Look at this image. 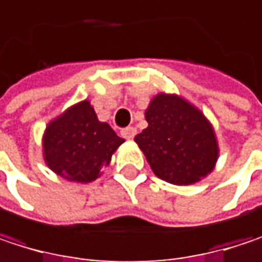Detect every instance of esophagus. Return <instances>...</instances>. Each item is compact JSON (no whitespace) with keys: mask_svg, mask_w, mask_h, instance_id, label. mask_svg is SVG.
Listing matches in <instances>:
<instances>
[{"mask_svg":"<svg viewBox=\"0 0 262 262\" xmlns=\"http://www.w3.org/2000/svg\"><path fill=\"white\" fill-rule=\"evenodd\" d=\"M135 135H136V129L135 127H126V129L121 130V136L126 138V139H132Z\"/></svg>","mask_w":262,"mask_h":262,"instance_id":"obj_1","label":"esophagus"}]
</instances>
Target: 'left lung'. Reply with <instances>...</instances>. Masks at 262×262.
Listing matches in <instances>:
<instances>
[{
	"label": "left lung",
	"mask_w": 262,
	"mask_h": 262,
	"mask_svg": "<svg viewBox=\"0 0 262 262\" xmlns=\"http://www.w3.org/2000/svg\"><path fill=\"white\" fill-rule=\"evenodd\" d=\"M147 129L135 136L153 173L173 185L206 178L219 159L212 124L181 95L161 92L145 109Z\"/></svg>",
	"instance_id": "left-lung-1"
}]
</instances>
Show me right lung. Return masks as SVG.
Returning a JSON list of instances; mask_svg holds the SVG:
<instances>
[{"label":"right lung","mask_w":262,"mask_h":262,"mask_svg":"<svg viewBox=\"0 0 262 262\" xmlns=\"http://www.w3.org/2000/svg\"><path fill=\"white\" fill-rule=\"evenodd\" d=\"M124 142L107 123H101L88 100L51 120L42 136L45 164L70 182L88 183L101 176L112 155Z\"/></svg>","instance_id":"1"}]
</instances>
